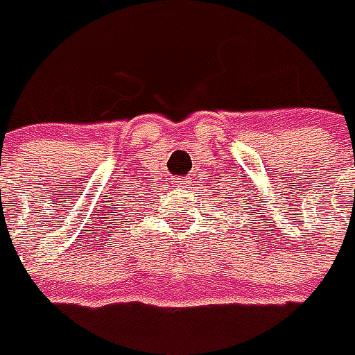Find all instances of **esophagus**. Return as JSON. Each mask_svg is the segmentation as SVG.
I'll use <instances>...</instances> for the list:
<instances>
[{"instance_id": "1", "label": "esophagus", "mask_w": 355, "mask_h": 355, "mask_svg": "<svg viewBox=\"0 0 355 355\" xmlns=\"http://www.w3.org/2000/svg\"><path fill=\"white\" fill-rule=\"evenodd\" d=\"M173 182H177V184H184V182H187V178H184V177H175V178H173Z\"/></svg>"}]
</instances>
